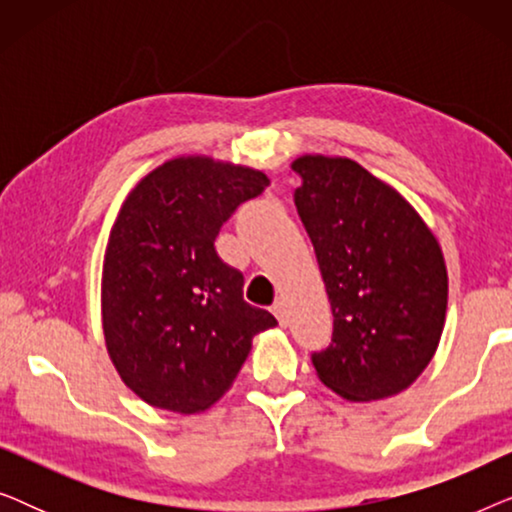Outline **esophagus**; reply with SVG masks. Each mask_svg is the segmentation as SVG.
<instances>
[{
	"label": "esophagus",
	"instance_id": "obj_1",
	"mask_svg": "<svg viewBox=\"0 0 512 512\" xmlns=\"http://www.w3.org/2000/svg\"><path fill=\"white\" fill-rule=\"evenodd\" d=\"M272 314H275L279 326H286L289 324V307H286L284 300H275V305H272Z\"/></svg>",
	"mask_w": 512,
	"mask_h": 512
}]
</instances>
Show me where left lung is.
<instances>
[{
    "mask_svg": "<svg viewBox=\"0 0 512 512\" xmlns=\"http://www.w3.org/2000/svg\"><path fill=\"white\" fill-rule=\"evenodd\" d=\"M298 216L333 310L317 377L352 403L401 394L436 354L447 312V265L415 207L352 158L303 153Z\"/></svg>",
    "mask_w": 512,
    "mask_h": 512,
    "instance_id": "8db88e82",
    "label": "left lung"
}]
</instances>
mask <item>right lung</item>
<instances>
[{
	"label": "right lung",
	"mask_w": 512,
	"mask_h": 512,
	"mask_svg": "<svg viewBox=\"0 0 512 512\" xmlns=\"http://www.w3.org/2000/svg\"><path fill=\"white\" fill-rule=\"evenodd\" d=\"M270 177L212 156H177L142 177L109 230L102 331L118 377L151 408L198 415L233 387L256 333L277 326L242 296L214 240Z\"/></svg>",
	"instance_id": "obj_1"
}]
</instances>
